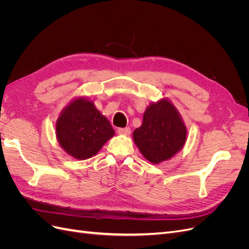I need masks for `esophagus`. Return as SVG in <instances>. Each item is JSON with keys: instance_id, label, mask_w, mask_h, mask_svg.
I'll list each match as a JSON object with an SVG mask.
<instances>
[{"instance_id": "esophagus-1", "label": "esophagus", "mask_w": 249, "mask_h": 249, "mask_svg": "<svg viewBox=\"0 0 249 249\" xmlns=\"http://www.w3.org/2000/svg\"><path fill=\"white\" fill-rule=\"evenodd\" d=\"M117 132L120 135H130L131 134V129H130V127H119Z\"/></svg>"}]
</instances>
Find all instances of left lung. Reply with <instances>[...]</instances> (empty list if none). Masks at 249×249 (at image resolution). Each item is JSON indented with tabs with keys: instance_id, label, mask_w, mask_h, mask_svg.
Segmentation results:
<instances>
[{
	"instance_id": "1",
	"label": "left lung",
	"mask_w": 249,
	"mask_h": 249,
	"mask_svg": "<svg viewBox=\"0 0 249 249\" xmlns=\"http://www.w3.org/2000/svg\"><path fill=\"white\" fill-rule=\"evenodd\" d=\"M186 137L182 117L166 99L149 105L141 126L133 133L134 142L143 157L154 164L168 160L179 152Z\"/></svg>"
}]
</instances>
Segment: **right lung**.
I'll return each instance as SVG.
<instances>
[{"label": "right lung", "instance_id": "right-lung-1", "mask_svg": "<svg viewBox=\"0 0 249 249\" xmlns=\"http://www.w3.org/2000/svg\"><path fill=\"white\" fill-rule=\"evenodd\" d=\"M59 144L78 160L89 159L115 134L109 120L84 97L65 107L56 123Z\"/></svg>", "mask_w": 249, "mask_h": 249}]
</instances>
